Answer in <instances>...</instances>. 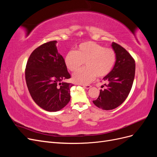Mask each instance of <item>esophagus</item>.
<instances>
[{
  "label": "esophagus",
  "instance_id": "1",
  "mask_svg": "<svg viewBox=\"0 0 157 157\" xmlns=\"http://www.w3.org/2000/svg\"><path fill=\"white\" fill-rule=\"evenodd\" d=\"M82 86H83V87L84 88H86V89H89V88H91V86H90V85H89V84H88V85H82Z\"/></svg>",
  "mask_w": 157,
  "mask_h": 157
}]
</instances>
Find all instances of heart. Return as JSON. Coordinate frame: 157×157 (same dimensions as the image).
Wrapping results in <instances>:
<instances>
[{
  "mask_svg": "<svg viewBox=\"0 0 157 157\" xmlns=\"http://www.w3.org/2000/svg\"><path fill=\"white\" fill-rule=\"evenodd\" d=\"M116 60L113 49L96 42L86 41L80 44L76 51H70L65 57V63L69 70L75 71L85 63L86 67L80 69L73 75V80L78 84H86L97 76L105 77L111 72Z\"/></svg>",
  "mask_w": 157,
  "mask_h": 157,
  "instance_id": "obj_1",
  "label": "heart"
}]
</instances>
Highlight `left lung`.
I'll list each match as a JSON object with an SVG mask.
<instances>
[{
	"label": "left lung",
	"instance_id": "8db88e82",
	"mask_svg": "<svg viewBox=\"0 0 157 157\" xmlns=\"http://www.w3.org/2000/svg\"><path fill=\"white\" fill-rule=\"evenodd\" d=\"M111 47L116 54L115 65L103 78L107 82L104 84L106 88L101 90L98 99L93 101L95 105L103 110L115 109L125 101L135 77V61L131 55L115 42H112Z\"/></svg>",
	"mask_w": 157,
	"mask_h": 157
}]
</instances>
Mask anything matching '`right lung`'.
<instances>
[{"mask_svg": "<svg viewBox=\"0 0 157 157\" xmlns=\"http://www.w3.org/2000/svg\"><path fill=\"white\" fill-rule=\"evenodd\" d=\"M56 40L46 42L30 55L25 69L27 86L34 101L42 109L56 112L67 105L73 84L64 59L57 49Z\"/></svg>", "mask_w": 157, "mask_h": 157, "instance_id": "obj_1", "label": "right lung"}]
</instances>
